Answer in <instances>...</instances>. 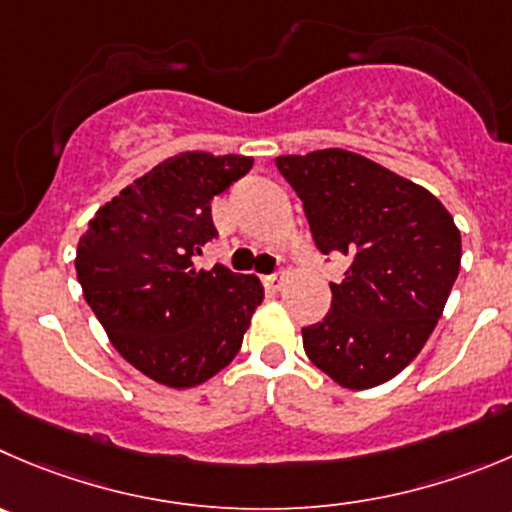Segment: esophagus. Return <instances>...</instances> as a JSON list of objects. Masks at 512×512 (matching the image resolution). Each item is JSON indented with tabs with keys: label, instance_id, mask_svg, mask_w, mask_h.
Listing matches in <instances>:
<instances>
[{
	"label": "esophagus",
	"instance_id": "1",
	"mask_svg": "<svg viewBox=\"0 0 512 512\" xmlns=\"http://www.w3.org/2000/svg\"><path fill=\"white\" fill-rule=\"evenodd\" d=\"M284 281H286V271L284 269H279V271H274V274L264 276V286H266V289H271V291H279L281 286H284Z\"/></svg>",
	"mask_w": 512,
	"mask_h": 512
}]
</instances>
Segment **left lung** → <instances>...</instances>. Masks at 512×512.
<instances>
[{
  "label": "left lung",
  "instance_id": "8db88e82",
  "mask_svg": "<svg viewBox=\"0 0 512 512\" xmlns=\"http://www.w3.org/2000/svg\"><path fill=\"white\" fill-rule=\"evenodd\" d=\"M321 253L349 266L332 309L301 329L306 357L347 389H369L420 354L460 271V231L422 186L342 148L279 155Z\"/></svg>",
  "mask_w": 512,
  "mask_h": 512
}]
</instances>
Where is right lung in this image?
Instances as JSON below:
<instances>
[{"instance_id":"add662e5","label":"right lung","mask_w":512,"mask_h":512,"mask_svg":"<svg viewBox=\"0 0 512 512\" xmlns=\"http://www.w3.org/2000/svg\"><path fill=\"white\" fill-rule=\"evenodd\" d=\"M251 165L246 155H173L105 203L77 243V281L102 329L165 387H196L231 364L264 299L256 276L196 269L218 236L213 196Z\"/></svg>"}]
</instances>
